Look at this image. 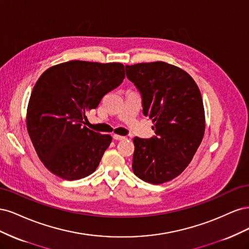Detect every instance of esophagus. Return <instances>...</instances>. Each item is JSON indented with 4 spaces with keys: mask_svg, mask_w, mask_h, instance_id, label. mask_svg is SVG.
I'll list each match as a JSON object with an SVG mask.
<instances>
[{
    "mask_svg": "<svg viewBox=\"0 0 249 249\" xmlns=\"http://www.w3.org/2000/svg\"><path fill=\"white\" fill-rule=\"evenodd\" d=\"M113 139H115V140H124V139H125V137L124 136H120V135H117V134H114V135H113Z\"/></svg>",
    "mask_w": 249,
    "mask_h": 249,
    "instance_id": "obj_1",
    "label": "esophagus"
}]
</instances>
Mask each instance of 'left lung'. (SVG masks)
Wrapping results in <instances>:
<instances>
[{
  "mask_svg": "<svg viewBox=\"0 0 249 249\" xmlns=\"http://www.w3.org/2000/svg\"><path fill=\"white\" fill-rule=\"evenodd\" d=\"M125 73L141 93L143 114L156 133L134 138L133 171L150 184L168 182L186 169L203 138L200 91L189 73L166 62L125 65Z\"/></svg>",
  "mask_w": 249,
  "mask_h": 249,
  "instance_id": "8db88e82",
  "label": "left lung"
}]
</instances>
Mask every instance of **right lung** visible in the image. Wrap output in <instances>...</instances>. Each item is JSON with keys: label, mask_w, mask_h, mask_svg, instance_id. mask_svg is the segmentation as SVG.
I'll return each instance as SVG.
<instances>
[{"label": "right lung", "mask_w": 249, "mask_h": 249, "mask_svg": "<svg viewBox=\"0 0 249 249\" xmlns=\"http://www.w3.org/2000/svg\"><path fill=\"white\" fill-rule=\"evenodd\" d=\"M124 79L122 63L79 60L54 65L41 74L29 100L27 130L52 173L73 180L95 171L112 137L83 125L86 112Z\"/></svg>", "instance_id": "1"}]
</instances>
